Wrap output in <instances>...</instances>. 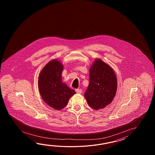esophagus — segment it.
<instances>
[{
  "mask_svg": "<svg viewBox=\"0 0 155 155\" xmlns=\"http://www.w3.org/2000/svg\"><path fill=\"white\" fill-rule=\"evenodd\" d=\"M75 91H76V93H78V94H81L82 92V89H76Z\"/></svg>",
  "mask_w": 155,
  "mask_h": 155,
  "instance_id": "obj_1",
  "label": "esophagus"
}]
</instances>
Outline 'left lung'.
I'll return each instance as SVG.
<instances>
[{
    "mask_svg": "<svg viewBox=\"0 0 155 155\" xmlns=\"http://www.w3.org/2000/svg\"><path fill=\"white\" fill-rule=\"evenodd\" d=\"M90 82L84 96L89 105L95 110L104 109L116 95L117 81L111 66L96 58L89 71Z\"/></svg>",
    "mask_w": 155,
    "mask_h": 155,
    "instance_id": "1",
    "label": "left lung"
}]
</instances>
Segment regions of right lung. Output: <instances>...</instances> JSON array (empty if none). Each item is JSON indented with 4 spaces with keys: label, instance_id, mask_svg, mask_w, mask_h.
Instances as JSON below:
<instances>
[{
    "label": "right lung",
    "instance_id": "1",
    "mask_svg": "<svg viewBox=\"0 0 155 155\" xmlns=\"http://www.w3.org/2000/svg\"><path fill=\"white\" fill-rule=\"evenodd\" d=\"M63 64L53 59L46 64L38 77V89L44 101L56 110H60L68 104L76 92L63 82Z\"/></svg>",
    "mask_w": 155,
    "mask_h": 155
}]
</instances>
